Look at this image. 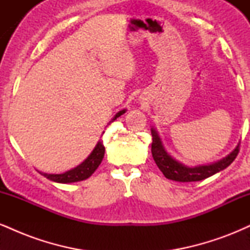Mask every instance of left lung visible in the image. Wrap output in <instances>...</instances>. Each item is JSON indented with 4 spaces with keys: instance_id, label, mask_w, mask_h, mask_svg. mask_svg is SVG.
I'll return each instance as SVG.
<instances>
[{
    "instance_id": "left-lung-1",
    "label": "left lung",
    "mask_w": 250,
    "mask_h": 250,
    "mask_svg": "<svg viewBox=\"0 0 250 250\" xmlns=\"http://www.w3.org/2000/svg\"><path fill=\"white\" fill-rule=\"evenodd\" d=\"M151 136H153L151 154H153L155 163L167 179L177 181V182H193V181L207 179L211 175L226 169L236 159L237 154H239L240 143L228 156L223 157L220 161L210 163V165L197 166V167H188V166L176 161L167 153V150L163 147V143L159 134L154 128H151Z\"/></svg>"
}]
</instances>
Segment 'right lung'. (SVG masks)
<instances>
[{"instance_id":"right-lung-1","label":"right lung","mask_w":250,"mask_h":250,"mask_svg":"<svg viewBox=\"0 0 250 250\" xmlns=\"http://www.w3.org/2000/svg\"><path fill=\"white\" fill-rule=\"evenodd\" d=\"M125 113V109L119 111L114 119L111 120V122L115 121L119 116H121L122 114ZM104 146L102 145L101 141L97 142V145L94 148V150L91 151L90 155L87 159L83 161L81 165L77 166L76 168L71 169V170L65 171L63 174H47V173H41L43 176L47 177L48 180L54 181V182L59 183H71V182H79V181H83L88 179L89 176H91V174L96 170L97 167L101 165L103 156H104Z\"/></svg>"}]
</instances>
